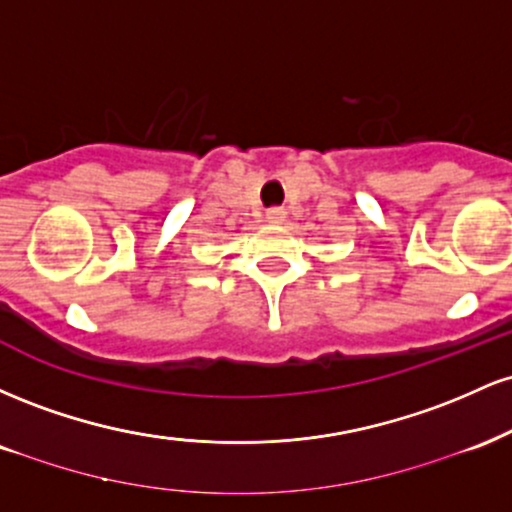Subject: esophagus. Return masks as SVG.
<instances>
[{
  "label": "esophagus",
  "instance_id": "34e87169",
  "mask_svg": "<svg viewBox=\"0 0 512 512\" xmlns=\"http://www.w3.org/2000/svg\"><path fill=\"white\" fill-rule=\"evenodd\" d=\"M284 219H286V211L281 209V207L267 209V221H269V223H281Z\"/></svg>",
  "mask_w": 512,
  "mask_h": 512
}]
</instances>
